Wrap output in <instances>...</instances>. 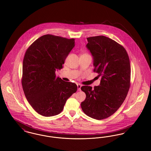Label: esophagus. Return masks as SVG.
Segmentation results:
<instances>
[{"mask_svg":"<svg viewBox=\"0 0 151 151\" xmlns=\"http://www.w3.org/2000/svg\"><path fill=\"white\" fill-rule=\"evenodd\" d=\"M82 86V85L81 84H77V88H78V90L80 91L81 90V87Z\"/></svg>","mask_w":151,"mask_h":151,"instance_id":"obj_1","label":"esophagus"}]
</instances>
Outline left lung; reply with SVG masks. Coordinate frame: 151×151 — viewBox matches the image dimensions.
<instances>
[{"mask_svg":"<svg viewBox=\"0 0 151 151\" xmlns=\"http://www.w3.org/2000/svg\"><path fill=\"white\" fill-rule=\"evenodd\" d=\"M86 45L93 58L94 72L102 78L94 89L81 87L86 99L81 106L87 116L96 120L114 114L125 100L130 86L131 66L124 48L104 36L87 38Z\"/></svg>","mask_w":151,"mask_h":151,"instance_id":"obj_1","label":"left lung"}]
</instances>
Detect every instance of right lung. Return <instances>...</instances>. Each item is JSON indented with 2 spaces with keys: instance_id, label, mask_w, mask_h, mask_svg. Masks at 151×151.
Returning a JSON list of instances; mask_svg holds the SVG:
<instances>
[{
  "instance_id": "1",
  "label": "right lung",
  "mask_w": 151,
  "mask_h": 151,
  "mask_svg": "<svg viewBox=\"0 0 151 151\" xmlns=\"http://www.w3.org/2000/svg\"><path fill=\"white\" fill-rule=\"evenodd\" d=\"M74 46V39L45 35L25 52L22 79L24 94L32 108L44 116L60 114L67 99L77 90L76 83L55 74Z\"/></svg>"
}]
</instances>
